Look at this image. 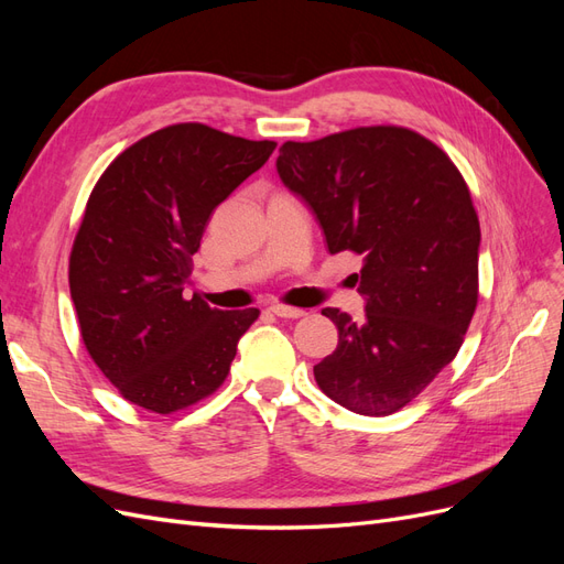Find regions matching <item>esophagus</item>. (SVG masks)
I'll return each instance as SVG.
<instances>
[{"instance_id":"obj_1","label":"esophagus","mask_w":564,"mask_h":564,"mask_svg":"<svg viewBox=\"0 0 564 564\" xmlns=\"http://www.w3.org/2000/svg\"><path fill=\"white\" fill-rule=\"evenodd\" d=\"M270 313L278 315V317H284V319H299V317L305 315V311L292 308V305H272Z\"/></svg>"}]
</instances>
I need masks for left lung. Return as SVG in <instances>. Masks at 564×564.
<instances>
[{
    "mask_svg": "<svg viewBox=\"0 0 564 564\" xmlns=\"http://www.w3.org/2000/svg\"><path fill=\"white\" fill-rule=\"evenodd\" d=\"M278 174L303 199L329 253H362L365 319L324 308L338 346L315 381L340 406L388 416L464 344L477 305L480 224L464 176L402 127H360L280 148Z\"/></svg>",
    "mask_w": 564,
    "mask_h": 564,
    "instance_id": "1",
    "label": "left lung"
}]
</instances>
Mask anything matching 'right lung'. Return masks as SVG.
I'll return each instance as SVG.
<instances>
[{"instance_id": "right-lung-1", "label": "right lung", "mask_w": 564, "mask_h": 564, "mask_svg": "<svg viewBox=\"0 0 564 564\" xmlns=\"http://www.w3.org/2000/svg\"><path fill=\"white\" fill-rule=\"evenodd\" d=\"M278 143L174 124L127 148L100 176L70 253L84 346L122 395L158 414L226 381L259 311L187 299L191 256L212 212Z\"/></svg>"}]
</instances>
